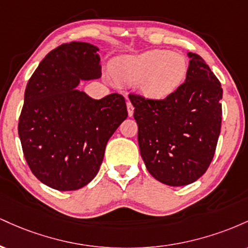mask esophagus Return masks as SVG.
<instances>
[{
  "instance_id": "esophagus-1",
  "label": "esophagus",
  "mask_w": 248,
  "mask_h": 248,
  "mask_svg": "<svg viewBox=\"0 0 248 248\" xmlns=\"http://www.w3.org/2000/svg\"><path fill=\"white\" fill-rule=\"evenodd\" d=\"M127 110H128V115L132 116L134 113V106L130 101H127Z\"/></svg>"
}]
</instances>
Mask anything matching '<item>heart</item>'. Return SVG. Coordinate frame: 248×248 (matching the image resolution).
<instances>
[{"mask_svg":"<svg viewBox=\"0 0 248 248\" xmlns=\"http://www.w3.org/2000/svg\"><path fill=\"white\" fill-rule=\"evenodd\" d=\"M187 71L186 59L181 53L152 50L116 59L115 78L122 84H138L143 95L162 99L171 94L182 84Z\"/></svg>","mask_w":248,"mask_h":248,"instance_id":"heart-1","label":"heart"}]
</instances>
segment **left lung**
<instances>
[{
	"instance_id": "obj_1",
	"label": "left lung",
	"mask_w": 248,
	"mask_h": 248,
	"mask_svg": "<svg viewBox=\"0 0 248 248\" xmlns=\"http://www.w3.org/2000/svg\"><path fill=\"white\" fill-rule=\"evenodd\" d=\"M187 56L186 81L167 98L129 94L144 164L170 186H187L205 173L221 127L220 82L201 56Z\"/></svg>"
}]
</instances>
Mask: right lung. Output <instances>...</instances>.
I'll return each mask as SVG.
<instances>
[{"label": "right lung", "mask_w": 248, "mask_h": 248, "mask_svg": "<svg viewBox=\"0 0 248 248\" xmlns=\"http://www.w3.org/2000/svg\"><path fill=\"white\" fill-rule=\"evenodd\" d=\"M99 49L71 42L50 51L28 81L18 121L25 161L45 186L78 190L99 171L106 144L128 116L118 93L95 100L77 86L101 77Z\"/></svg>", "instance_id": "1"}]
</instances>
